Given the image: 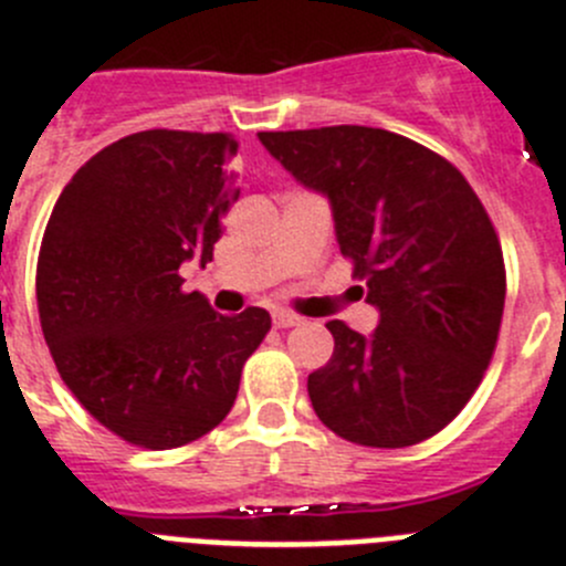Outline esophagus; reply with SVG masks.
I'll return each instance as SVG.
<instances>
[{"mask_svg": "<svg viewBox=\"0 0 566 566\" xmlns=\"http://www.w3.org/2000/svg\"><path fill=\"white\" fill-rule=\"evenodd\" d=\"M272 323L274 328H294V325H300L303 319H300L297 314H289V311H274Z\"/></svg>", "mask_w": 566, "mask_h": 566, "instance_id": "1", "label": "esophagus"}]
</instances>
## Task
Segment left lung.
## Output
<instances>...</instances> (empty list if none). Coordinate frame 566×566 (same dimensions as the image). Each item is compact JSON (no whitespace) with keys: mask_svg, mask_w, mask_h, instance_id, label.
<instances>
[{"mask_svg":"<svg viewBox=\"0 0 566 566\" xmlns=\"http://www.w3.org/2000/svg\"><path fill=\"white\" fill-rule=\"evenodd\" d=\"M258 137L328 196L342 255L378 308L370 336L331 319L334 356L308 376L311 407L350 443L432 438L474 396L500 336L505 261L483 201L449 159L385 128Z\"/></svg>","mask_w":566,"mask_h":566,"instance_id":"left-lung-1","label":"left lung"}]
</instances>
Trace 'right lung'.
Here are the masks:
<instances>
[{
	"label": "right lung",
	"mask_w": 566,
	"mask_h": 566,
	"mask_svg": "<svg viewBox=\"0 0 566 566\" xmlns=\"http://www.w3.org/2000/svg\"><path fill=\"white\" fill-rule=\"evenodd\" d=\"M235 151L221 132L128 134L72 176L46 221L41 331L72 396L126 443L159 452L219 427L272 328L255 305L224 317L181 292V263L212 261L241 193Z\"/></svg>",
	"instance_id": "right-lung-1"
}]
</instances>
